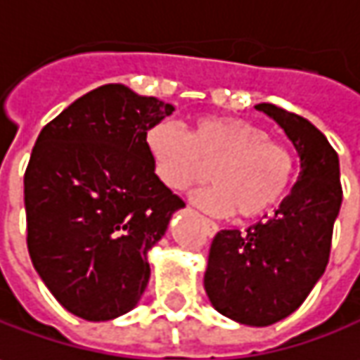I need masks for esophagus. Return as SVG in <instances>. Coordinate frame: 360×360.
<instances>
[{
	"label": "esophagus",
	"instance_id": "34e87169",
	"mask_svg": "<svg viewBox=\"0 0 360 360\" xmlns=\"http://www.w3.org/2000/svg\"><path fill=\"white\" fill-rule=\"evenodd\" d=\"M203 226L207 229V236H210V238H213V236L217 233V226H215L211 219H207V217H203Z\"/></svg>",
	"mask_w": 360,
	"mask_h": 360
}]
</instances>
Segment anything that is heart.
<instances>
[{
  "label": "heart",
  "instance_id": "1",
  "mask_svg": "<svg viewBox=\"0 0 360 360\" xmlns=\"http://www.w3.org/2000/svg\"><path fill=\"white\" fill-rule=\"evenodd\" d=\"M153 171L171 191H189L205 177L193 201L203 211L229 217L240 211L256 219L276 210L292 189L296 157L266 129L238 117H199L183 133L171 122L153 124L145 134Z\"/></svg>",
  "mask_w": 360,
  "mask_h": 360
}]
</instances>
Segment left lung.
Returning a JSON list of instances; mask_svg holds the SVG:
<instances>
[{
    "mask_svg": "<svg viewBox=\"0 0 360 360\" xmlns=\"http://www.w3.org/2000/svg\"><path fill=\"white\" fill-rule=\"evenodd\" d=\"M256 108L284 129L300 175L272 217L245 231H217L203 284L224 316L270 326L302 304L326 270L342 187L338 155L312 122L268 102Z\"/></svg>",
    "mask_w": 360,
    "mask_h": 360,
    "instance_id": "left-lung-1",
    "label": "left lung"
}]
</instances>
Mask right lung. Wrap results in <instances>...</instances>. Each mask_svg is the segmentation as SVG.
<instances>
[{
  "mask_svg": "<svg viewBox=\"0 0 360 360\" xmlns=\"http://www.w3.org/2000/svg\"><path fill=\"white\" fill-rule=\"evenodd\" d=\"M173 104L124 84L90 90L50 120L24 175L27 252L78 319L112 321L149 284V250L185 207L153 171L145 134Z\"/></svg>",
  "mask_w": 360,
  "mask_h": 360,
  "instance_id": "right-lung-1",
  "label": "right lung"
}]
</instances>
